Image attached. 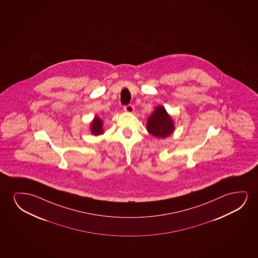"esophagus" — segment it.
<instances>
[{"instance_id": "34e87169", "label": "esophagus", "mask_w": 258, "mask_h": 258, "mask_svg": "<svg viewBox=\"0 0 258 258\" xmlns=\"http://www.w3.org/2000/svg\"><path fill=\"white\" fill-rule=\"evenodd\" d=\"M134 106L131 104H128L127 106H124V111L127 113H133L134 112Z\"/></svg>"}]
</instances>
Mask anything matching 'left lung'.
<instances>
[{"label":"left lung","instance_id":"left-lung-1","mask_svg":"<svg viewBox=\"0 0 258 258\" xmlns=\"http://www.w3.org/2000/svg\"><path fill=\"white\" fill-rule=\"evenodd\" d=\"M173 120L163 106H158L149 117L147 131L155 138H166L173 132Z\"/></svg>","mask_w":258,"mask_h":258}]
</instances>
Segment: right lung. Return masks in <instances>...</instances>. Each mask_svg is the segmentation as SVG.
Masks as SVG:
<instances>
[{
	"label": "right lung",
	"instance_id": "obj_1",
	"mask_svg": "<svg viewBox=\"0 0 258 258\" xmlns=\"http://www.w3.org/2000/svg\"><path fill=\"white\" fill-rule=\"evenodd\" d=\"M92 133L93 135L102 134L104 131H102V121L99 117H96L95 120L92 122Z\"/></svg>",
	"mask_w": 258,
	"mask_h": 258
}]
</instances>
